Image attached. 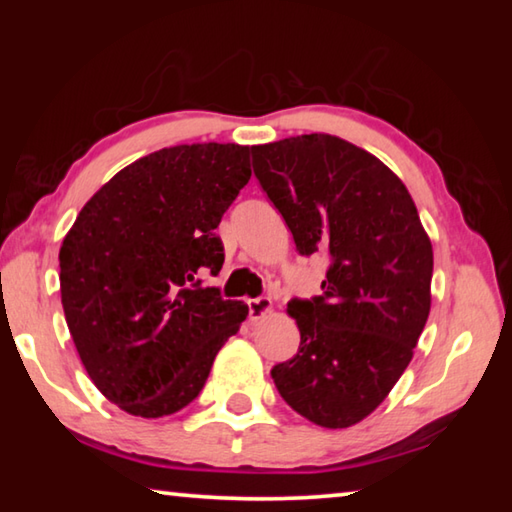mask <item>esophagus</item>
Masks as SVG:
<instances>
[{
  "label": "esophagus",
  "instance_id": "esophagus-1",
  "mask_svg": "<svg viewBox=\"0 0 512 512\" xmlns=\"http://www.w3.org/2000/svg\"><path fill=\"white\" fill-rule=\"evenodd\" d=\"M248 311H250V318H253V320L264 318V316H268L273 311V300L266 298V296L248 300Z\"/></svg>",
  "mask_w": 512,
  "mask_h": 512
}]
</instances>
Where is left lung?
Masks as SVG:
<instances>
[{"mask_svg":"<svg viewBox=\"0 0 512 512\" xmlns=\"http://www.w3.org/2000/svg\"><path fill=\"white\" fill-rule=\"evenodd\" d=\"M253 169L300 253L332 257L323 296L289 302L300 348L273 381L302 418L352 427L413 359L431 309V239L402 180L336 135L253 146Z\"/></svg>","mask_w":512,"mask_h":512,"instance_id":"1","label":"left lung"}]
</instances>
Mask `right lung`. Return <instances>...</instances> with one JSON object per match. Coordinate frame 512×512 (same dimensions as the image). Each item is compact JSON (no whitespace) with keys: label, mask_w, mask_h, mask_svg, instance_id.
<instances>
[{"label":"right lung","mask_w":512,"mask_h":512,"mask_svg":"<svg viewBox=\"0 0 512 512\" xmlns=\"http://www.w3.org/2000/svg\"><path fill=\"white\" fill-rule=\"evenodd\" d=\"M250 180V146L178 144L94 194L60 246V300L94 386L121 411L162 418L196 400L248 316L198 275L223 266L221 216Z\"/></svg>","instance_id":"add662e5"}]
</instances>
